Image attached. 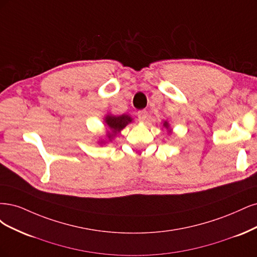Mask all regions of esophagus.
Masks as SVG:
<instances>
[{
  "instance_id": "esophagus-1",
  "label": "esophagus",
  "mask_w": 257,
  "mask_h": 257,
  "mask_svg": "<svg viewBox=\"0 0 257 257\" xmlns=\"http://www.w3.org/2000/svg\"><path fill=\"white\" fill-rule=\"evenodd\" d=\"M138 118L141 122H144L147 118V111L142 110V111H139L138 112Z\"/></svg>"
}]
</instances>
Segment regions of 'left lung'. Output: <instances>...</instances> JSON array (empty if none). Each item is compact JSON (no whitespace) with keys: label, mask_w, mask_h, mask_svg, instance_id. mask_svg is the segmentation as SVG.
Returning a JSON list of instances; mask_svg holds the SVG:
<instances>
[{"label":"left lung","mask_w":257,"mask_h":257,"mask_svg":"<svg viewBox=\"0 0 257 257\" xmlns=\"http://www.w3.org/2000/svg\"><path fill=\"white\" fill-rule=\"evenodd\" d=\"M163 127H165L167 129H169V131L171 132V130H170V125H169V122H168V121H164V122H163Z\"/></svg>","instance_id":"1"}]
</instances>
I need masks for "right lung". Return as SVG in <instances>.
<instances>
[{"instance_id": "add662e5", "label": "right lung", "mask_w": 257, "mask_h": 257, "mask_svg": "<svg viewBox=\"0 0 257 257\" xmlns=\"http://www.w3.org/2000/svg\"><path fill=\"white\" fill-rule=\"evenodd\" d=\"M131 121H132V118L127 114H122V115H119V116H114V115L107 114L104 117V122L105 125L111 129V132H107L106 134V141L111 142V141L116 137V135H118L119 132ZM106 141L101 140L99 143L103 144L106 142Z\"/></svg>"}]
</instances>
